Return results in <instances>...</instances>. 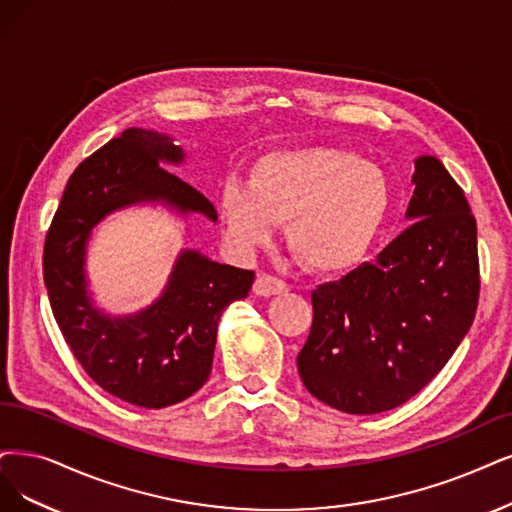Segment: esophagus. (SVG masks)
Returning <instances> with one entry per match:
<instances>
[{
    "label": "esophagus",
    "instance_id": "1",
    "mask_svg": "<svg viewBox=\"0 0 512 512\" xmlns=\"http://www.w3.org/2000/svg\"><path fill=\"white\" fill-rule=\"evenodd\" d=\"M289 287L285 285V282H282L280 278H276V276H270V274H257V280H255V285H253V291H255V295H259V297H272V295H280V293H285Z\"/></svg>",
    "mask_w": 512,
    "mask_h": 512
}]
</instances>
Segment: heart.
<instances>
[{
    "label": "heart",
    "mask_w": 512,
    "mask_h": 512,
    "mask_svg": "<svg viewBox=\"0 0 512 512\" xmlns=\"http://www.w3.org/2000/svg\"><path fill=\"white\" fill-rule=\"evenodd\" d=\"M384 170L339 147H297L261 156L249 183L227 181L219 208L240 251L268 244L287 221V242L318 274L354 268L375 244L390 213Z\"/></svg>",
    "instance_id": "obj_1"
}]
</instances>
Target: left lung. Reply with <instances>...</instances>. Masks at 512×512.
<instances>
[{
  "label": "left lung",
  "mask_w": 512,
  "mask_h": 512,
  "mask_svg": "<svg viewBox=\"0 0 512 512\" xmlns=\"http://www.w3.org/2000/svg\"><path fill=\"white\" fill-rule=\"evenodd\" d=\"M413 164L411 225L373 263L312 293L297 369L308 392L337 411L373 415L407 403L475 320L477 221L439 158Z\"/></svg>",
  "instance_id": "obj_1"
}]
</instances>
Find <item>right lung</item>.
I'll use <instances>...</instances> for the list:
<instances>
[{
  "mask_svg": "<svg viewBox=\"0 0 512 512\" xmlns=\"http://www.w3.org/2000/svg\"><path fill=\"white\" fill-rule=\"evenodd\" d=\"M185 164L183 147L156 130L128 128L69 177L44 249L52 314L84 371L109 394L162 409L198 392L211 375L223 310L251 291L255 272L181 249L162 293L149 306L111 314L88 278L92 230L132 206H162L183 223L217 221L215 206L164 166ZM187 234V227H185Z\"/></svg>",
  "mask_w": 512,
  "mask_h": 512,
  "instance_id": "1",
  "label": "right lung"
}]
</instances>
